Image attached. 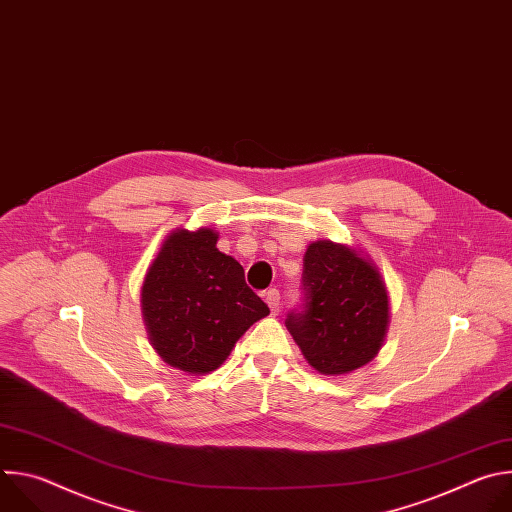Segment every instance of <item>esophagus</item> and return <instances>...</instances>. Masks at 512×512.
<instances>
[{"instance_id": "34e87169", "label": "esophagus", "mask_w": 512, "mask_h": 512, "mask_svg": "<svg viewBox=\"0 0 512 512\" xmlns=\"http://www.w3.org/2000/svg\"><path fill=\"white\" fill-rule=\"evenodd\" d=\"M263 298H265L267 306L271 308V314H277V312H279V308H281V296H279V291H277L275 287H271V289H267V291H265Z\"/></svg>"}]
</instances>
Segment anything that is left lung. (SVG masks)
Listing matches in <instances>:
<instances>
[{
	"label": "left lung",
	"instance_id": "1",
	"mask_svg": "<svg viewBox=\"0 0 512 512\" xmlns=\"http://www.w3.org/2000/svg\"><path fill=\"white\" fill-rule=\"evenodd\" d=\"M304 304L285 326L322 375H346L371 362L383 346L389 298L377 267L358 251L316 241L304 255Z\"/></svg>",
	"mask_w": 512,
	"mask_h": 512
}]
</instances>
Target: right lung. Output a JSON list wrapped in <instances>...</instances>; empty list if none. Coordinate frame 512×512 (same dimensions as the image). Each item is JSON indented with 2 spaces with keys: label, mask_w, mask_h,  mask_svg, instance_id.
Instances as JSON below:
<instances>
[{
  "label": "right lung",
  "mask_w": 512,
  "mask_h": 512,
  "mask_svg": "<svg viewBox=\"0 0 512 512\" xmlns=\"http://www.w3.org/2000/svg\"><path fill=\"white\" fill-rule=\"evenodd\" d=\"M212 229L174 231L141 287V310L156 352L170 367L204 375L269 314L237 259L216 249Z\"/></svg>",
  "instance_id": "add662e5"
}]
</instances>
